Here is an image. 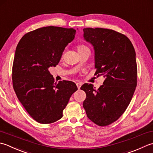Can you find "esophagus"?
Here are the masks:
<instances>
[{
  "instance_id": "esophagus-1",
  "label": "esophagus",
  "mask_w": 153,
  "mask_h": 153,
  "mask_svg": "<svg viewBox=\"0 0 153 153\" xmlns=\"http://www.w3.org/2000/svg\"><path fill=\"white\" fill-rule=\"evenodd\" d=\"M76 86H77L78 89H80V87H81V86H82V83H80V82H77V83H76Z\"/></svg>"
}]
</instances>
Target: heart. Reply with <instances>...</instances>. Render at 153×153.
I'll list each match as a JSON object with an SVG mask.
<instances>
[{
  "mask_svg": "<svg viewBox=\"0 0 153 153\" xmlns=\"http://www.w3.org/2000/svg\"><path fill=\"white\" fill-rule=\"evenodd\" d=\"M84 48H87L86 46L83 45H80L78 47V49H84Z\"/></svg>",
  "mask_w": 153,
  "mask_h": 153,
  "instance_id": "obj_1",
  "label": "heart"
}]
</instances>
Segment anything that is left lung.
<instances>
[{"label": "left lung", "instance_id": "obj_1", "mask_svg": "<svg viewBox=\"0 0 153 153\" xmlns=\"http://www.w3.org/2000/svg\"><path fill=\"white\" fill-rule=\"evenodd\" d=\"M85 41L94 50L95 74L105 78L98 90L84 84L83 107L89 119L100 126L116 121L131 100L137 86V68L133 45L127 37L105 28L83 29Z\"/></svg>", "mask_w": 153, "mask_h": 153}]
</instances>
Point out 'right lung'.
<instances>
[{
  "label": "right lung",
  "mask_w": 153,
  "mask_h": 153,
  "mask_svg": "<svg viewBox=\"0 0 153 153\" xmlns=\"http://www.w3.org/2000/svg\"><path fill=\"white\" fill-rule=\"evenodd\" d=\"M76 30L47 26L27 33L16 47L12 67L14 90L27 113L39 123H51L63 117L76 84L55 82L49 68L58 65Z\"/></svg>",
  "instance_id": "add662e5"
}]
</instances>
